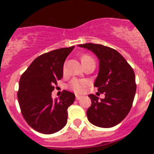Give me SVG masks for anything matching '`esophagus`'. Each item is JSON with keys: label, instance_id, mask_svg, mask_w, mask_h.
Masks as SVG:
<instances>
[{"label": "esophagus", "instance_id": "1", "mask_svg": "<svg viewBox=\"0 0 154 154\" xmlns=\"http://www.w3.org/2000/svg\"><path fill=\"white\" fill-rule=\"evenodd\" d=\"M81 98H82V96H80V95H76V99H77V100H80Z\"/></svg>", "mask_w": 154, "mask_h": 154}]
</instances>
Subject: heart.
I'll return each mask as SVG.
<instances>
[{
	"label": "heart",
	"mask_w": 154,
	"mask_h": 154,
	"mask_svg": "<svg viewBox=\"0 0 154 154\" xmlns=\"http://www.w3.org/2000/svg\"><path fill=\"white\" fill-rule=\"evenodd\" d=\"M91 59H94L91 56L89 55V54H85V55L82 56V63H85L87 60H91ZM63 70H64V72H65V70H66V65L65 64L64 65ZM87 85H88V82L85 80L82 79H72L69 84V87L70 89L76 92V93H78V94L83 93Z\"/></svg>",
	"instance_id": "b5f03b06"
}]
</instances>
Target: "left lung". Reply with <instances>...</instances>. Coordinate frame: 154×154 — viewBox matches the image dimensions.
<instances>
[{
    "label": "left lung",
    "mask_w": 154,
    "mask_h": 154,
    "mask_svg": "<svg viewBox=\"0 0 154 154\" xmlns=\"http://www.w3.org/2000/svg\"><path fill=\"white\" fill-rule=\"evenodd\" d=\"M91 50L100 60L99 72L94 86L105 98L90 94L92 105L87 110L90 123L101 128L115 126L131 109L137 85L133 68L117 50L102 45H79Z\"/></svg>",
    "instance_id": "1"
}]
</instances>
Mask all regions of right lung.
Instances as JSON below:
<instances>
[{
	"instance_id": "add662e5",
	"label": "right lung",
	"mask_w": 154,
	"mask_h": 154,
	"mask_svg": "<svg viewBox=\"0 0 154 154\" xmlns=\"http://www.w3.org/2000/svg\"><path fill=\"white\" fill-rule=\"evenodd\" d=\"M74 46L55 49L35 59L19 82L18 102L23 117L36 131L52 134L67 123L68 108L75 101L72 93L64 90L60 98L52 92L63 77V65Z\"/></svg>"
}]
</instances>
